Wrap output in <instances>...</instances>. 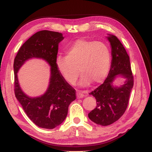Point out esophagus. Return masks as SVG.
I'll return each mask as SVG.
<instances>
[{
    "instance_id": "esophagus-1",
    "label": "esophagus",
    "mask_w": 152,
    "mask_h": 152,
    "mask_svg": "<svg viewBox=\"0 0 152 152\" xmlns=\"http://www.w3.org/2000/svg\"><path fill=\"white\" fill-rule=\"evenodd\" d=\"M85 96V95L83 94V92L82 91H80V90H77V97L78 98V99H80V98H83Z\"/></svg>"
}]
</instances>
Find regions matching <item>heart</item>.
I'll return each mask as SVG.
<instances>
[{
    "label": "heart",
    "instance_id": "1",
    "mask_svg": "<svg viewBox=\"0 0 152 152\" xmlns=\"http://www.w3.org/2000/svg\"><path fill=\"white\" fill-rule=\"evenodd\" d=\"M111 62V54L108 46L97 41L79 39L65 51V56H59L56 65L67 83L73 85L79 76L82 86L90 83L99 84L107 77Z\"/></svg>",
    "mask_w": 152,
    "mask_h": 152
}]
</instances>
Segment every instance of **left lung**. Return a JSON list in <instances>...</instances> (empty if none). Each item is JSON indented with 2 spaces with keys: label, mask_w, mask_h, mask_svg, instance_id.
Masks as SVG:
<instances>
[{
  "label": "left lung",
  "mask_w": 152,
  "mask_h": 152,
  "mask_svg": "<svg viewBox=\"0 0 152 152\" xmlns=\"http://www.w3.org/2000/svg\"><path fill=\"white\" fill-rule=\"evenodd\" d=\"M107 38L111 47V69L103 83L89 93L96 100V107L88 113L93 122L104 126L116 122L124 115L134 85L130 58L125 48L115 36L109 34ZM118 75L126 79L120 87L113 86Z\"/></svg>",
  "instance_id": "8db88e82"
}]
</instances>
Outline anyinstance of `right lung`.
I'll list each match as a JSON object with an SVG mask.
<instances>
[{
    "instance_id": "obj_1",
    "label": "right lung",
    "mask_w": 152,
    "mask_h": 152,
    "mask_svg": "<svg viewBox=\"0 0 152 152\" xmlns=\"http://www.w3.org/2000/svg\"><path fill=\"white\" fill-rule=\"evenodd\" d=\"M64 37L60 32L41 30L34 34L23 44L14 59V92L16 99L32 122L39 127L53 129L65 120L69 104L76 99V91L64 80L58 71L56 60L58 44ZM45 59L51 66L48 90L39 97L30 98L20 90L17 73L30 58Z\"/></svg>"
}]
</instances>
